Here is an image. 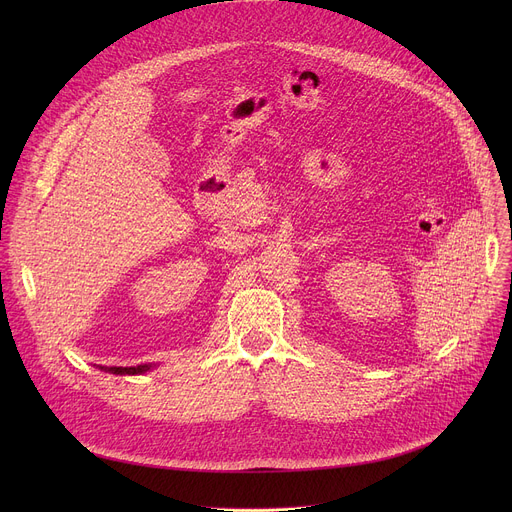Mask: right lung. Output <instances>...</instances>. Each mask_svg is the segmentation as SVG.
<instances>
[{
    "label": "right lung",
    "instance_id": "add662e5",
    "mask_svg": "<svg viewBox=\"0 0 512 512\" xmlns=\"http://www.w3.org/2000/svg\"><path fill=\"white\" fill-rule=\"evenodd\" d=\"M150 369V364H137V367H103V371H109L113 375H141Z\"/></svg>",
    "mask_w": 512,
    "mask_h": 512
}]
</instances>
